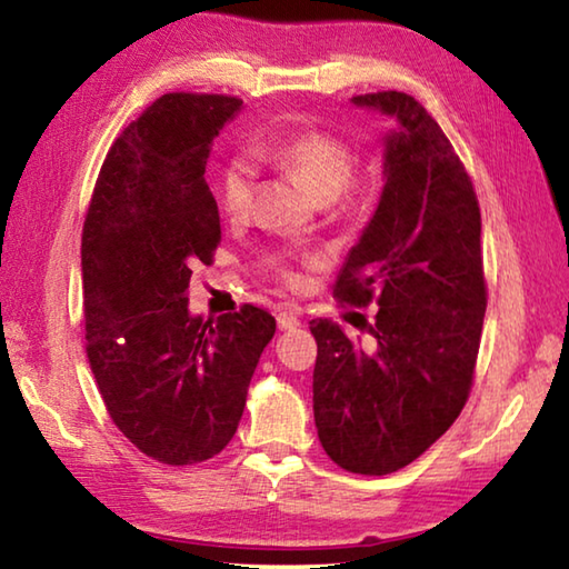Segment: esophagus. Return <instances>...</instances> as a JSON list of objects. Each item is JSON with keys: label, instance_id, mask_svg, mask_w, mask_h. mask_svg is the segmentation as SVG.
Returning <instances> with one entry per match:
<instances>
[{"label": "esophagus", "instance_id": "34e87169", "mask_svg": "<svg viewBox=\"0 0 569 569\" xmlns=\"http://www.w3.org/2000/svg\"><path fill=\"white\" fill-rule=\"evenodd\" d=\"M296 326H301V311H298V308H281V311H278V329L281 331H293Z\"/></svg>", "mask_w": 569, "mask_h": 569}]
</instances>
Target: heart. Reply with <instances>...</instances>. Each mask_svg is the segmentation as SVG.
<instances>
[{"instance_id": "b5f03b06", "label": "heart", "mask_w": 569, "mask_h": 569, "mask_svg": "<svg viewBox=\"0 0 569 569\" xmlns=\"http://www.w3.org/2000/svg\"><path fill=\"white\" fill-rule=\"evenodd\" d=\"M256 158L273 162L286 172H291L306 186V190L319 200L353 198L361 190L356 170V152L339 134L321 128H303L286 132L281 138L256 148ZM256 190V168L248 158H230L216 178V198L218 208L228 218H243L250 203H253ZM278 278L288 286H298L301 278L288 268H278Z\"/></svg>"}]
</instances>
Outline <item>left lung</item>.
I'll return each instance as SVG.
<instances>
[{"label":"left lung","instance_id":"8db88e82","mask_svg":"<svg viewBox=\"0 0 569 569\" xmlns=\"http://www.w3.org/2000/svg\"><path fill=\"white\" fill-rule=\"evenodd\" d=\"M353 104L399 120L381 203L333 288L339 301H377L379 311L366 323L369 343L311 321L313 417L336 465L381 477L421 457L465 409L487 281L477 192L439 122L397 90L356 94Z\"/></svg>","mask_w":569,"mask_h":569}]
</instances>
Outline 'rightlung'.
<instances>
[{"label": "right lung", "instance_id": "right-lung-1", "mask_svg": "<svg viewBox=\"0 0 569 569\" xmlns=\"http://www.w3.org/2000/svg\"><path fill=\"white\" fill-rule=\"evenodd\" d=\"M230 94L168 92L104 158L82 226L84 349L110 419L170 467L216 457L233 439L276 319L243 303L192 319V263H213L220 218L206 166L240 110Z\"/></svg>", "mask_w": 569, "mask_h": 569}]
</instances>
